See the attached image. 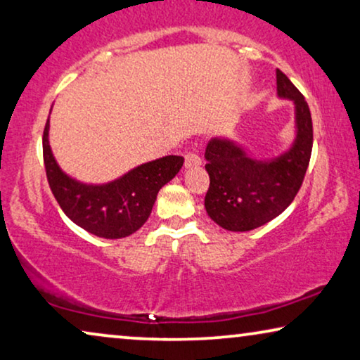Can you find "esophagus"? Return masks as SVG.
Masks as SVG:
<instances>
[{
	"mask_svg": "<svg viewBox=\"0 0 360 360\" xmlns=\"http://www.w3.org/2000/svg\"><path fill=\"white\" fill-rule=\"evenodd\" d=\"M200 165H202V160L199 155H195V153L186 155V161H184L186 168H195V166H200Z\"/></svg>",
	"mask_w": 360,
	"mask_h": 360,
	"instance_id": "34e87169",
	"label": "esophagus"
}]
</instances>
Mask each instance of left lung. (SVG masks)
Returning a JSON list of instances; mask_svg holds the SVG:
<instances>
[{
  "instance_id": "obj_1",
  "label": "left lung",
  "mask_w": 360,
  "mask_h": 360,
  "mask_svg": "<svg viewBox=\"0 0 360 360\" xmlns=\"http://www.w3.org/2000/svg\"><path fill=\"white\" fill-rule=\"evenodd\" d=\"M277 96L295 109V139L281 155L257 160L238 141L214 136L205 146V169L210 186L205 210L229 231H250L281 215L295 199L310 163L313 125L300 91L281 70L276 72Z\"/></svg>"
}]
</instances>
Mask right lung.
I'll list each match as a JSON object with an SVG mask.
<instances>
[{
  "instance_id": "1",
  "label": "right lung",
  "mask_w": 360,
  "mask_h": 360,
  "mask_svg": "<svg viewBox=\"0 0 360 360\" xmlns=\"http://www.w3.org/2000/svg\"><path fill=\"white\" fill-rule=\"evenodd\" d=\"M50 120L44 129V163L49 186L65 215L81 229L105 240L135 233L148 220L161 187L174 178L184 158L169 155L130 169L104 184H86L60 168L49 143Z\"/></svg>"
}]
</instances>
